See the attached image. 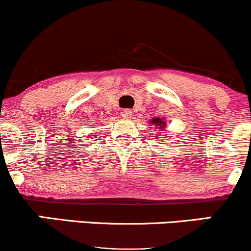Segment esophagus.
<instances>
[{
  "instance_id": "1",
  "label": "esophagus",
  "mask_w": 251,
  "mask_h": 251,
  "mask_svg": "<svg viewBox=\"0 0 251 251\" xmlns=\"http://www.w3.org/2000/svg\"><path fill=\"white\" fill-rule=\"evenodd\" d=\"M122 114H123L124 118L128 119V118H131V116H132V111H131V109H124V111L122 112Z\"/></svg>"
}]
</instances>
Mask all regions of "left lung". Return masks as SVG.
Returning a JSON list of instances; mask_svg holds the SVG:
<instances>
[{
  "label": "left lung",
  "instance_id": "8db88e82",
  "mask_svg": "<svg viewBox=\"0 0 251 251\" xmlns=\"http://www.w3.org/2000/svg\"><path fill=\"white\" fill-rule=\"evenodd\" d=\"M152 124H154L155 126H159L160 128H164V125H165V123H164L162 119H159V118H154V119L152 120Z\"/></svg>",
  "mask_w": 251,
  "mask_h": 251
}]
</instances>
